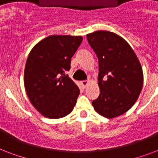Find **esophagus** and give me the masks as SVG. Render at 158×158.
<instances>
[{"instance_id":"1","label":"esophagus","mask_w":158,"mask_h":158,"mask_svg":"<svg viewBox=\"0 0 158 158\" xmlns=\"http://www.w3.org/2000/svg\"><path fill=\"white\" fill-rule=\"evenodd\" d=\"M89 83H90V82H89V80H84V81H81L82 86L84 87V88H86V87L89 84Z\"/></svg>"}]
</instances>
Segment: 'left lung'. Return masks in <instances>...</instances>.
I'll return each instance as SVG.
<instances>
[{
  "label": "left lung",
  "mask_w": 158,
  "mask_h": 158,
  "mask_svg": "<svg viewBox=\"0 0 158 158\" xmlns=\"http://www.w3.org/2000/svg\"><path fill=\"white\" fill-rule=\"evenodd\" d=\"M98 58L100 94L92 104L99 115L111 119L123 115L139 97L143 84L140 62L130 44L109 31L87 34Z\"/></svg>",
  "instance_id": "obj_1"
}]
</instances>
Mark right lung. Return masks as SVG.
<instances>
[{"instance_id": "add662e5", "label": "right lung", "mask_w": 158, "mask_h": 158, "mask_svg": "<svg viewBox=\"0 0 158 158\" xmlns=\"http://www.w3.org/2000/svg\"><path fill=\"white\" fill-rule=\"evenodd\" d=\"M82 41L81 36L51 35L29 52L23 77L26 94L32 105L45 117H64L76 104L79 87L65 73Z\"/></svg>"}]
</instances>
